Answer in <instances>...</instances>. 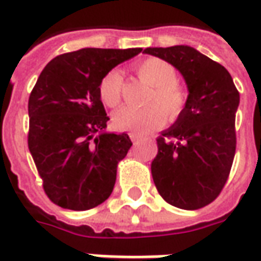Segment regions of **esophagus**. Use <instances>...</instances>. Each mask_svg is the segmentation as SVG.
Returning <instances> with one entry per match:
<instances>
[{
  "mask_svg": "<svg viewBox=\"0 0 261 261\" xmlns=\"http://www.w3.org/2000/svg\"><path fill=\"white\" fill-rule=\"evenodd\" d=\"M129 138H130V140H132L134 143H138L139 140L143 139L142 136H139V135H138V134H135V132H130V134H129Z\"/></svg>",
  "mask_w": 261,
  "mask_h": 261,
  "instance_id": "obj_1",
  "label": "esophagus"
}]
</instances>
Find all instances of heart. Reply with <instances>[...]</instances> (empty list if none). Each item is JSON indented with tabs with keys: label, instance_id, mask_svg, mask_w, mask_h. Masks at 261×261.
<instances>
[{
	"label": "heart",
	"instance_id": "heart-1",
	"mask_svg": "<svg viewBox=\"0 0 261 261\" xmlns=\"http://www.w3.org/2000/svg\"><path fill=\"white\" fill-rule=\"evenodd\" d=\"M135 71L140 80L151 87L146 99L150 104L142 108L122 107L112 116V123L119 130L147 134L162 126L166 121V115L169 119H175L180 115L186 105V92L175 81V68L163 59L147 57L135 67ZM122 86L123 77L121 71L116 68L110 70L98 86V94L102 104L115 108L121 102Z\"/></svg>",
	"mask_w": 261,
	"mask_h": 261
}]
</instances>
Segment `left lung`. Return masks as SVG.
Masks as SVG:
<instances>
[{
    "label": "left lung",
    "mask_w": 261,
    "mask_h": 261,
    "mask_svg": "<svg viewBox=\"0 0 261 261\" xmlns=\"http://www.w3.org/2000/svg\"><path fill=\"white\" fill-rule=\"evenodd\" d=\"M143 53L169 62L188 88L177 121L157 138L154 186L170 205L198 210L219 195L230 173L239 91L222 64L191 46L147 47Z\"/></svg>",
    "instance_id": "left-lung-1"
}]
</instances>
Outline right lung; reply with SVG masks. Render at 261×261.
Masks as SVG:
<instances>
[{
	"mask_svg": "<svg viewBox=\"0 0 261 261\" xmlns=\"http://www.w3.org/2000/svg\"><path fill=\"white\" fill-rule=\"evenodd\" d=\"M140 51L86 47L55 57L39 75L28 102V146L46 195L59 206L91 210L112 193L132 142L126 134L105 132L110 118L98 86Z\"/></svg>",
	"mask_w": 261,
	"mask_h": 261,
	"instance_id": "add662e5",
	"label": "right lung"
}]
</instances>
